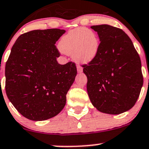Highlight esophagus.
<instances>
[{
    "label": "esophagus",
    "instance_id": "esophagus-1",
    "mask_svg": "<svg viewBox=\"0 0 149 149\" xmlns=\"http://www.w3.org/2000/svg\"><path fill=\"white\" fill-rule=\"evenodd\" d=\"M77 72L78 73H81V72H82L83 69H82V68H81V67L79 66V65H78V66L77 67Z\"/></svg>",
    "mask_w": 149,
    "mask_h": 149
}]
</instances>
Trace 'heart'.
Listing matches in <instances>:
<instances>
[{"mask_svg":"<svg viewBox=\"0 0 149 149\" xmlns=\"http://www.w3.org/2000/svg\"><path fill=\"white\" fill-rule=\"evenodd\" d=\"M100 42L95 33L84 28H78L69 31L62 37L59 47L62 52L72 55L79 64H89L97 57Z\"/></svg>","mask_w":149,"mask_h":149,"instance_id":"obj_1","label":"heart"}]
</instances>
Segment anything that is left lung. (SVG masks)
Segmentation results:
<instances>
[{"label": "left lung", "mask_w": 149, "mask_h": 149, "mask_svg": "<svg viewBox=\"0 0 149 149\" xmlns=\"http://www.w3.org/2000/svg\"><path fill=\"white\" fill-rule=\"evenodd\" d=\"M100 46L97 57L83 72L92 105L98 111L119 114L131 109L143 86L141 62L132 40L119 28L92 25Z\"/></svg>", "instance_id": "obj_1"}]
</instances>
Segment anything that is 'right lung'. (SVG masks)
<instances>
[{
    "instance_id": "obj_1",
    "label": "right lung",
    "mask_w": 149,
    "mask_h": 149,
    "mask_svg": "<svg viewBox=\"0 0 149 149\" xmlns=\"http://www.w3.org/2000/svg\"><path fill=\"white\" fill-rule=\"evenodd\" d=\"M65 30H36L18 37L6 62V92L27 119L44 121L58 114L77 75L73 62L60 65L55 44Z\"/></svg>"
}]
</instances>
